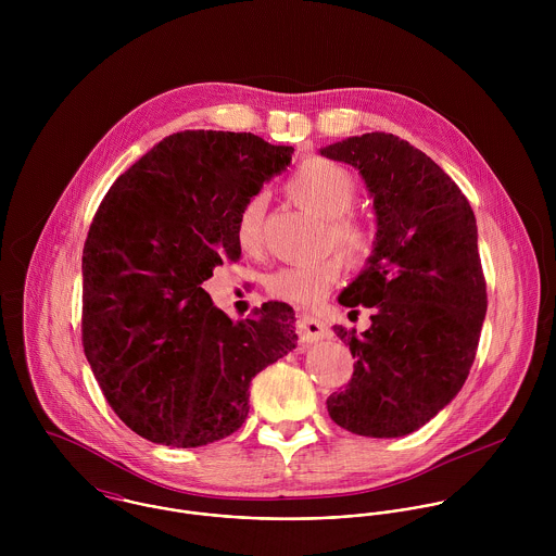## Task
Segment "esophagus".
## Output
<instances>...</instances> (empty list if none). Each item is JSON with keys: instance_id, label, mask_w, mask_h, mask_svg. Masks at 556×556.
I'll return each instance as SVG.
<instances>
[{"instance_id": "obj_1", "label": "esophagus", "mask_w": 556, "mask_h": 556, "mask_svg": "<svg viewBox=\"0 0 556 556\" xmlns=\"http://www.w3.org/2000/svg\"><path fill=\"white\" fill-rule=\"evenodd\" d=\"M327 333H329V327L325 320L311 317V315L300 318V336L304 342H317V340L327 338Z\"/></svg>"}]
</instances>
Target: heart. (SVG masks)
<instances>
[{
	"instance_id": "b5f03b06",
	"label": "heart",
	"mask_w": 556,
	"mask_h": 556,
	"mask_svg": "<svg viewBox=\"0 0 556 556\" xmlns=\"http://www.w3.org/2000/svg\"><path fill=\"white\" fill-rule=\"evenodd\" d=\"M287 192L298 205L327 220V243H333L351 263H364L370 256L375 233L366 223L349 214L357 197V184L346 168L329 160H306L291 175ZM263 214L265 199L261 194L243 205L238 223V241L243 250L252 252L261 245ZM340 276L342 265L333 256L317 263L289 265L269 278V293L282 302L315 306Z\"/></svg>"
}]
</instances>
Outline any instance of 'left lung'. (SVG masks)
<instances>
[{
	"mask_svg": "<svg viewBox=\"0 0 556 556\" xmlns=\"http://www.w3.org/2000/svg\"><path fill=\"white\" fill-rule=\"evenodd\" d=\"M320 156L359 170L377 218L364 269L338 295L372 308L370 327H333L355 370L327 410L353 434L404 437L456 397L476 359L488 308L476 214L434 160L394 135L349 137Z\"/></svg>",
	"mask_w": 556,
	"mask_h": 556,
	"instance_id": "obj_1",
	"label": "left lung"
}]
</instances>
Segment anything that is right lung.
<instances>
[{
  "mask_svg": "<svg viewBox=\"0 0 556 556\" xmlns=\"http://www.w3.org/2000/svg\"><path fill=\"white\" fill-rule=\"evenodd\" d=\"M291 154L250 132L186 130L104 194L83 248V349L111 408L143 439L201 447L233 434L252 379L295 349L289 304L236 323L201 287L239 258V214Z\"/></svg>",
  "mask_w": 556,
  "mask_h": 556,
  "instance_id": "right-lung-1",
  "label": "right lung"
}]
</instances>
